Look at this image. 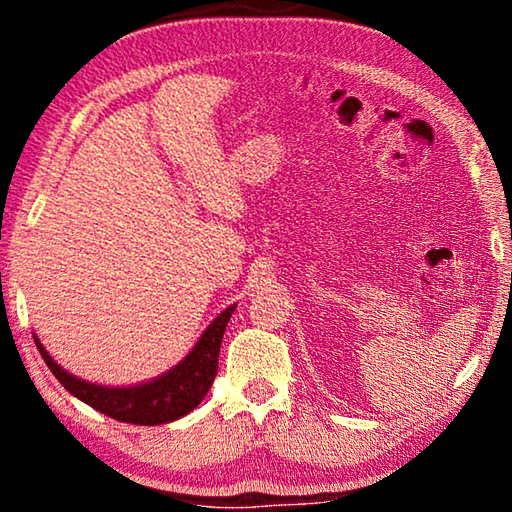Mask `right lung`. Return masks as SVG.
<instances>
[{
	"instance_id": "add662e5",
	"label": "right lung",
	"mask_w": 512,
	"mask_h": 512,
	"mask_svg": "<svg viewBox=\"0 0 512 512\" xmlns=\"http://www.w3.org/2000/svg\"><path fill=\"white\" fill-rule=\"evenodd\" d=\"M237 305L225 307L216 316L205 332L198 336L194 348L189 350L176 366L164 370L162 375L137 381L128 386H106L94 384V381L81 379L65 370L58 361L47 352L45 345L33 334L38 350L45 359L47 368L54 372L56 379L63 384L76 400L85 402L99 413L128 424H142V427H155V424H167L183 418L194 411L203 397L210 391L219 366V350L225 325Z\"/></svg>"
}]
</instances>
